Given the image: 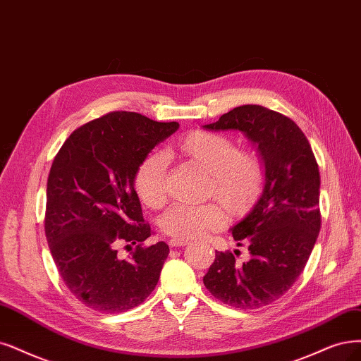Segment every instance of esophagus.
<instances>
[{
  "label": "esophagus",
  "instance_id": "1",
  "mask_svg": "<svg viewBox=\"0 0 361 361\" xmlns=\"http://www.w3.org/2000/svg\"><path fill=\"white\" fill-rule=\"evenodd\" d=\"M189 241L188 239H183V238H172L169 239V247H184Z\"/></svg>",
  "mask_w": 361,
  "mask_h": 361
}]
</instances>
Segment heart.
<instances>
[{
  "mask_svg": "<svg viewBox=\"0 0 361 361\" xmlns=\"http://www.w3.org/2000/svg\"><path fill=\"white\" fill-rule=\"evenodd\" d=\"M180 149L208 173L214 192L229 205H241L257 192L263 180L260 160L251 153H239L235 142L212 132H195L180 142ZM169 157L164 150L147 156L135 173V189L141 201L153 208L164 205L168 195ZM228 217L220 204H172L160 219L165 233L190 239L221 228Z\"/></svg>",
  "mask_w": 361,
  "mask_h": 361,
  "instance_id": "obj_1",
  "label": "heart"
}]
</instances>
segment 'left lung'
I'll list each match as a JSON object with an SVG mask.
<instances>
[{
	"label": "left lung",
	"mask_w": 361,
	"mask_h": 361,
	"mask_svg": "<svg viewBox=\"0 0 361 361\" xmlns=\"http://www.w3.org/2000/svg\"><path fill=\"white\" fill-rule=\"evenodd\" d=\"M207 130H239L257 147L264 183L257 202L231 229L238 247L248 244L250 260L216 251L204 276L212 296L236 310H257L295 284L318 238L319 172L300 128L262 105H241Z\"/></svg>",
	"instance_id": "left-lung-1"
}]
</instances>
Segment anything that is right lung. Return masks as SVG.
<instances>
[{
	"instance_id": "right-lung-1",
	"label": "right lung",
	"mask_w": 361,
	"mask_h": 361,
	"mask_svg": "<svg viewBox=\"0 0 361 361\" xmlns=\"http://www.w3.org/2000/svg\"><path fill=\"white\" fill-rule=\"evenodd\" d=\"M138 113L114 111L75 129L53 160L44 229L65 286L87 308L126 312L154 290L169 247H141L144 223L135 173L154 147L177 132ZM118 243L137 245L128 261Z\"/></svg>"
}]
</instances>
